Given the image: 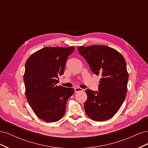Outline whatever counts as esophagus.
<instances>
[{
  "label": "esophagus",
  "instance_id": "34e87169",
  "mask_svg": "<svg viewBox=\"0 0 148 148\" xmlns=\"http://www.w3.org/2000/svg\"><path fill=\"white\" fill-rule=\"evenodd\" d=\"M83 89L81 88H79V87H77L75 88V92H79V91H82Z\"/></svg>",
  "mask_w": 148,
  "mask_h": 148
}]
</instances>
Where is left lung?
Listing matches in <instances>:
<instances>
[{"instance_id":"left-lung-1","label":"left lung","mask_w":148,"mask_h":148,"mask_svg":"<svg viewBox=\"0 0 148 148\" xmlns=\"http://www.w3.org/2000/svg\"><path fill=\"white\" fill-rule=\"evenodd\" d=\"M78 52L88 62L93 73L101 75L98 91L86 89L84 110L97 122L112 118L125 99L128 74L124 57L114 49L104 45L79 46Z\"/></svg>"}]
</instances>
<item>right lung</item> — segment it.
<instances>
[{"label": "right lung", "instance_id": "1", "mask_svg": "<svg viewBox=\"0 0 148 148\" xmlns=\"http://www.w3.org/2000/svg\"><path fill=\"white\" fill-rule=\"evenodd\" d=\"M74 50L73 47H46L33 53L26 62V97L35 114L45 122H57L63 117L66 102L74 92L73 88L56 85Z\"/></svg>", "mask_w": 148, "mask_h": 148}]
</instances>
